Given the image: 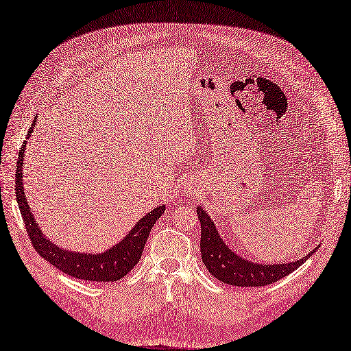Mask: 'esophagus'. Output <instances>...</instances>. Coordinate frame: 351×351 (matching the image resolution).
<instances>
[{"instance_id": "1", "label": "esophagus", "mask_w": 351, "mask_h": 351, "mask_svg": "<svg viewBox=\"0 0 351 351\" xmlns=\"http://www.w3.org/2000/svg\"><path fill=\"white\" fill-rule=\"evenodd\" d=\"M190 191H191V190H190V187H187V189H186V193H190Z\"/></svg>"}]
</instances>
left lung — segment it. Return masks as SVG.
<instances>
[{
  "mask_svg": "<svg viewBox=\"0 0 351 351\" xmlns=\"http://www.w3.org/2000/svg\"><path fill=\"white\" fill-rule=\"evenodd\" d=\"M197 216L202 226L200 234V252L202 261L206 265L208 271L216 277L217 280L241 287H254V286H267L282 277L291 274L299 265L304 264L317 248H313L308 256L302 257L296 261L283 263V264H260L252 263L247 258H243L235 254L226 245L225 241L217 232L216 225L210 219V216L203 210L202 206H197Z\"/></svg>",
  "mask_w": 351,
  "mask_h": 351,
  "instance_id": "1",
  "label": "left lung"
}]
</instances>
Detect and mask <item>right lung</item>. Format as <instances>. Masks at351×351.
I'll return each instance as SVG.
<instances>
[{"mask_svg": "<svg viewBox=\"0 0 351 351\" xmlns=\"http://www.w3.org/2000/svg\"><path fill=\"white\" fill-rule=\"evenodd\" d=\"M36 120L29 129L27 139L32 135ZM26 143L20 149L19 160H17V170H16V197L19 208L23 216V222L26 225V231L34 250L40 256L49 261L53 267L69 274L75 279L81 280H91V282H117L135 267L143 252V247L147 244L151 229L154 223L160 219V216L164 213L165 206H158L152 209L148 215H145L141 221L135 223L130 229V232L104 252L99 254H87V252H77L60 248L51 243L47 239L39 225L36 223L33 213L26 199V193L23 187V161H24V151H26Z\"/></svg>", "mask_w": 351, "mask_h": 351, "instance_id": "1", "label": "right lung"}]
</instances>
